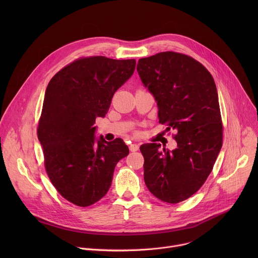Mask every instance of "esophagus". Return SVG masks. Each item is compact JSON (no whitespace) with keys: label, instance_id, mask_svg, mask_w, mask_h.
I'll return each instance as SVG.
<instances>
[{"label":"esophagus","instance_id":"34e87169","mask_svg":"<svg viewBox=\"0 0 258 258\" xmlns=\"http://www.w3.org/2000/svg\"><path fill=\"white\" fill-rule=\"evenodd\" d=\"M130 150H131V152H136V151H138L139 150V145L138 144H131L130 145Z\"/></svg>","mask_w":258,"mask_h":258}]
</instances>
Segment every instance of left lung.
Masks as SVG:
<instances>
[{
    "instance_id": "obj_1",
    "label": "left lung",
    "mask_w": 258,
    "mask_h": 258,
    "mask_svg": "<svg viewBox=\"0 0 258 258\" xmlns=\"http://www.w3.org/2000/svg\"><path fill=\"white\" fill-rule=\"evenodd\" d=\"M137 70L157 103L159 122L177 132L172 151L155 143L140 147L144 180L159 200L178 203L201 188L222 149L216 86L201 63L175 52L142 58Z\"/></svg>"
}]
</instances>
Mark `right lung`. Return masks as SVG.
<instances>
[{
    "instance_id": "add662e5",
    "label": "right lung",
    "mask_w": 258,
    "mask_h": 258,
    "mask_svg": "<svg viewBox=\"0 0 258 258\" xmlns=\"http://www.w3.org/2000/svg\"><path fill=\"white\" fill-rule=\"evenodd\" d=\"M135 67V59L82 58L57 72L47 87L38 127L46 170L60 195L78 206L107 194L117 162L130 152L120 138H97L94 123L105 117Z\"/></svg>"
}]
</instances>
